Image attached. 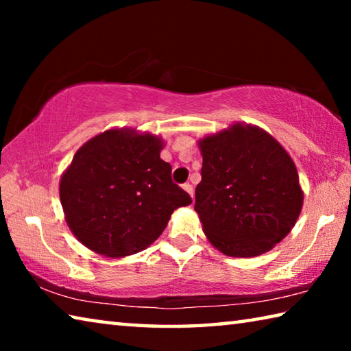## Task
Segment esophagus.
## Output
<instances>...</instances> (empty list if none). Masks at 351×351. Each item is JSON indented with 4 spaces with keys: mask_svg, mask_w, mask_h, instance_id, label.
Segmentation results:
<instances>
[{
    "mask_svg": "<svg viewBox=\"0 0 351 351\" xmlns=\"http://www.w3.org/2000/svg\"><path fill=\"white\" fill-rule=\"evenodd\" d=\"M182 189L184 190H186V192L190 195V197H192L193 198V187L192 186H190V184L187 182V184H184V186H182Z\"/></svg>",
    "mask_w": 351,
    "mask_h": 351,
    "instance_id": "34e87169",
    "label": "esophagus"
}]
</instances>
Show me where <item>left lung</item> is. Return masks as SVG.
<instances>
[{
	"mask_svg": "<svg viewBox=\"0 0 351 351\" xmlns=\"http://www.w3.org/2000/svg\"><path fill=\"white\" fill-rule=\"evenodd\" d=\"M203 180L195 210L210 245L229 257H257L287 237L304 206L295 164L274 136L234 122L198 139Z\"/></svg>",
	"mask_w": 351,
	"mask_h": 351,
	"instance_id": "8db88e82",
	"label": "left lung"
}]
</instances>
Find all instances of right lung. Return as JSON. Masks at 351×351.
<instances>
[{"mask_svg":"<svg viewBox=\"0 0 351 351\" xmlns=\"http://www.w3.org/2000/svg\"><path fill=\"white\" fill-rule=\"evenodd\" d=\"M161 136L110 128L86 141L62 173L58 192L74 237L93 252L123 258L144 251L175 209L192 198L171 182Z\"/></svg>","mask_w":351,"mask_h":351,"instance_id":"add662e5","label":"right lung"}]
</instances>
